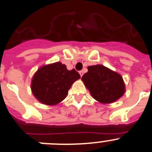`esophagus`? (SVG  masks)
Segmentation results:
<instances>
[{"instance_id": "34e87169", "label": "esophagus", "mask_w": 152, "mask_h": 152, "mask_svg": "<svg viewBox=\"0 0 152 152\" xmlns=\"http://www.w3.org/2000/svg\"><path fill=\"white\" fill-rule=\"evenodd\" d=\"M79 74H80L81 77H82V75H83V71H82V70H80V71H79Z\"/></svg>"}]
</instances>
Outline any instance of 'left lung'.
<instances>
[{
  "label": "left lung",
  "instance_id": "8db88e82",
  "mask_svg": "<svg viewBox=\"0 0 152 152\" xmlns=\"http://www.w3.org/2000/svg\"><path fill=\"white\" fill-rule=\"evenodd\" d=\"M88 69L82 80L96 100L112 103L124 94L125 84L120 74L100 64L89 66Z\"/></svg>",
  "mask_w": 152,
  "mask_h": 152
}]
</instances>
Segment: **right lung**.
I'll list each match as a JSON object with an SVG mask.
<instances>
[{
    "label": "right lung",
    "mask_w": 152,
    "mask_h": 152,
    "mask_svg": "<svg viewBox=\"0 0 152 152\" xmlns=\"http://www.w3.org/2000/svg\"><path fill=\"white\" fill-rule=\"evenodd\" d=\"M79 78L76 70H68L58 61L39 68L32 78L31 89L39 102L54 105L65 99L71 85Z\"/></svg>",
    "instance_id": "add662e5"
}]
</instances>
